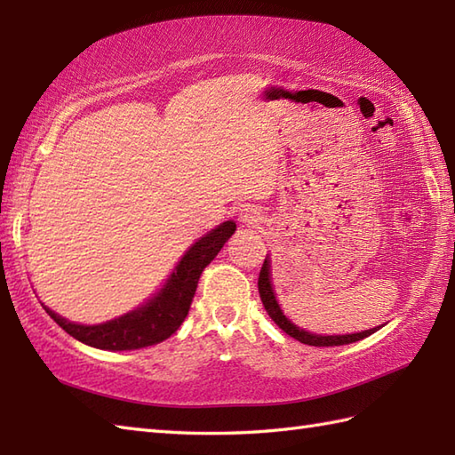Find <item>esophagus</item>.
<instances>
[{"label": "esophagus", "mask_w": 455, "mask_h": 455, "mask_svg": "<svg viewBox=\"0 0 455 455\" xmlns=\"http://www.w3.org/2000/svg\"><path fill=\"white\" fill-rule=\"evenodd\" d=\"M240 220L246 222V225H259L262 217H259V212L254 207H246L240 212Z\"/></svg>", "instance_id": "esophagus-1"}]
</instances>
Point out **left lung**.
I'll return each instance as SVG.
<instances>
[{"instance_id": "obj_1", "label": "left lung", "mask_w": 455, "mask_h": 455, "mask_svg": "<svg viewBox=\"0 0 455 455\" xmlns=\"http://www.w3.org/2000/svg\"><path fill=\"white\" fill-rule=\"evenodd\" d=\"M258 291H259V299H262V303L266 307L267 315L272 316V321L282 328L285 334H289L295 340L308 344V346H344V344H352L357 340H363L370 334H373L375 331H379V326L377 328H370V331H363V332H355V334H342V336H321V334H311L303 331V328H299L297 324H293L289 318L283 315L282 307L277 305V299L274 295V287H272V277H269V258L264 259V266L259 269V277H258Z\"/></svg>"}]
</instances>
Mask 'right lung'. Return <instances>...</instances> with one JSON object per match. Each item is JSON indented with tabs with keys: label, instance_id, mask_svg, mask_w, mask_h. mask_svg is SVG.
I'll use <instances>...</instances> for the list:
<instances>
[{
	"label": "right lung",
	"instance_id": "1",
	"mask_svg": "<svg viewBox=\"0 0 455 455\" xmlns=\"http://www.w3.org/2000/svg\"><path fill=\"white\" fill-rule=\"evenodd\" d=\"M235 222L227 220L199 238L183 254L166 285L156 295L142 307L109 323L85 326L66 321L48 307H44L46 313L76 340L100 347V350H139V347L164 342L186 321L203 269L215 259L227 240L235 235Z\"/></svg>",
	"mask_w": 455,
	"mask_h": 455
}]
</instances>
